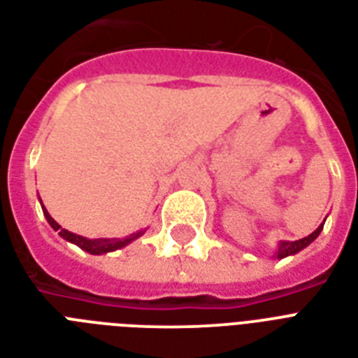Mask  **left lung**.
Wrapping results in <instances>:
<instances>
[{
	"instance_id": "obj_1",
	"label": "left lung",
	"mask_w": 358,
	"mask_h": 358,
	"mask_svg": "<svg viewBox=\"0 0 358 358\" xmlns=\"http://www.w3.org/2000/svg\"><path fill=\"white\" fill-rule=\"evenodd\" d=\"M323 224H325V221H323V223L320 224V227H317V229L314 230L310 236H306V238H303V239H297V241H280L277 247V250H275V256H273V258L282 260V258H286V256L297 255L299 250H303L305 247H308V245H310L312 241L317 238V236H320V232L323 230Z\"/></svg>"
}]
</instances>
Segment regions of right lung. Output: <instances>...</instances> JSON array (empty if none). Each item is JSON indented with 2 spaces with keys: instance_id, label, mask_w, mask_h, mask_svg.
Listing matches in <instances>:
<instances>
[{
  "instance_id": "right-lung-1",
  "label": "right lung",
  "mask_w": 358,
  "mask_h": 358,
  "mask_svg": "<svg viewBox=\"0 0 358 358\" xmlns=\"http://www.w3.org/2000/svg\"><path fill=\"white\" fill-rule=\"evenodd\" d=\"M41 206H42V212H44V217H46V221L50 223V227H52L53 230H57L59 236L63 239H66V241H70V243L78 245L80 249H83L85 252H89V255H106V252H113V250L117 249H122V247H126V245H129L131 241H135L137 238H141V236L145 234V230H139V232H135V234H129L126 236V238H98V239H89V238H83V236H78L74 234V232H69V230H64L61 224L55 221V219L48 213V210L44 208V204H42L41 201Z\"/></svg>"
}]
</instances>
